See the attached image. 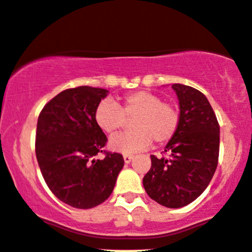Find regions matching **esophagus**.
<instances>
[{
	"label": "esophagus",
	"instance_id": "1",
	"mask_svg": "<svg viewBox=\"0 0 252 252\" xmlns=\"http://www.w3.org/2000/svg\"><path fill=\"white\" fill-rule=\"evenodd\" d=\"M123 158H124V162H126V163H130L134 157H133L131 154H124Z\"/></svg>",
	"mask_w": 252,
	"mask_h": 252
}]
</instances>
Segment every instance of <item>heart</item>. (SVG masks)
<instances>
[{"label":"heart","instance_id":"b5f03b06","mask_svg":"<svg viewBox=\"0 0 252 252\" xmlns=\"http://www.w3.org/2000/svg\"><path fill=\"white\" fill-rule=\"evenodd\" d=\"M95 123L106 134H115L131 119V129L109 140L110 149L122 153L147 149L153 139L165 144L180 128L181 115L174 105L163 101L159 95L148 90L129 93L121 104L104 100L96 106Z\"/></svg>","mask_w":252,"mask_h":252}]
</instances>
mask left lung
Wrapping results in <instances>:
<instances>
[{
  "label": "left lung",
  "mask_w": 252,
  "mask_h": 252,
  "mask_svg": "<svg viewBox=\"0 0 252 252\" xmlns=\"http://www.w3.org/2000/svg\"><path fill=\"white\" fill-rule=\"evenodd\" d=\"M180 100L181 123L167 143V156H151L143 186L152 199L169 208L193 202L210 185L219 163L220 126L207 98L199 90L173 84Z\"/></svg>",
  "instance_id": "1"
}]
</instances>
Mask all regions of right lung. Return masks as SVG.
I'll use <instances>...</instances> for the list:
<instances>
[{
    "label": "right lung",
    "instance_id": "1",
    "mask_svg": "<svg viewBox=\"0 0 252 252\" xmlns=\"http://www.w3.org/2000/svg\"><path fill=\"white\" fill-rule=\"evenodd\" d=\"M106 95L100 88L66 89L38 115V167L50 191L71 207L88 210L103 203L124 165L122 154L104 151L108 138L95 123V109ZM100 153L106 157L96 158Z\"/></svg>",
    "mask_w": 252,
    "mask_h": 252
}]
</instances>
